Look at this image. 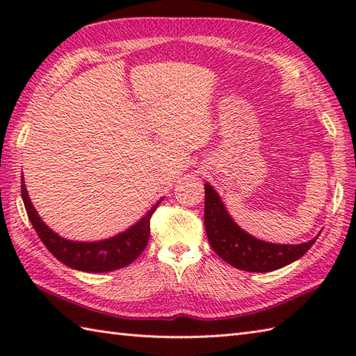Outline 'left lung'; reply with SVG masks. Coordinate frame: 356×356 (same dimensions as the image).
Listing matches in <instances>:
<instances>
[{"label": "left lung", "mask_w": 356, "mask_h": 356, "mask_svg": "<svg viewBox=\"0 0 356 356\" xmlns=\"http://www.w3.org/2000/svg\"><path fill=\"white\" fill-rule=\"evenodd\" d=\"M205 228L211 248L231 266L248 272H270L303 257L315 237L300 245L268 243L252 237L232 220L214 188L205 184Z\"/></svg>", "instance_id": "8db88e82"}]
</instances>
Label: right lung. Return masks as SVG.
I'll return each instance as SVG.
<instances>
[{"mask_svg":"<svg viewBox=\"0 0 356 356\" xmlns=\"http://www.w3.org/2000/svg\"><path fill=\"white\" fill-rule=\"evenodd\" d=\"M21 195L30 223L33 225L36 234L40 236L45 248L69 268L84 272L116 270L128 266V264L138 259L148 245L149 218L159 207V203L163 200H159L138 223L115 237L101 241H72L58 236L56 232H53L41 220V217L38 216V211L33 208L32 202H30L24 182H21Z\"/></svg>","mask_w":356,"mask_h":356,"instance_id":"obj_1","label":"right lung"}]
</instances>
